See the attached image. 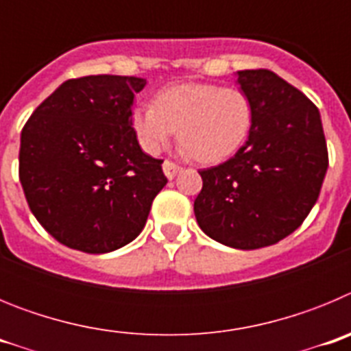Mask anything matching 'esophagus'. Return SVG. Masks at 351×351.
<instances>
[{
  "mask_svg": "<svg viewBox=\"0 0 351 351\" xmlns=\"http://www.w3.org/2000/svg\"><path fill=\"white\" fill-rule=\"evenodd\" d=\"M181 170H182V167H179L178 163H173V161H170V160L163 161V172H165V176L169 179L176 178V176H178Z\"/></svg>",
  "mask_w": 351,
  "mask_h": 351,
  "instance_id": "esophagus-1",
  "label": "esophagus"
}]
</instances>
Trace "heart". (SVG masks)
<instances>
[{
    "mask_svg": "<svg viewBox=\"0 0 351 351\" xmlns=\"http://www.w3.org/2000/svg\"><path fill=\"white\" fill-rule=\"evenodd\" d=\"M130 121L145 153H160L178 130L182 153L202 163H218L237 153L250 137L253 104L239 88L184 82L158 91L154 105H135Z\"/></svg>",
    "mask_w": 351,
    "mask_h": 351,
    "instance_id": "b5f03b06",
    "label": "heart"
}]
</instances>
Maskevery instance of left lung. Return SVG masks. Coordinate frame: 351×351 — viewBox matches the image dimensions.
Instances as JSON below:
<instances>
[{"label":"left lung","mask_w":351,"mask_h":351,"mask_svg":"<svg viewBox=\"0 0 351 351\" xmlns=\"http://www.w3.org/2000/svg\"><path fill=\"white\" fill-rule=\"evenodd\" d=\"M253 104L246 144L218 167L200 170L195 218L210 239L258 250L297 230L318 200L328 167L320 112L271 70L237 71Z\"/></svg>","instance_id":"1"}]
</instances>
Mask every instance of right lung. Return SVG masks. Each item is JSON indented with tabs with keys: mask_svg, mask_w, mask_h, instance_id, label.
Returning a JSON list of instances; mask_svg holds the SVG:
<instances>
[{
	"mask_svg": "<svg viewBox=\"0 0 351 351\" xmlns=\"http://www.w3.org/2000/svg\"><path fill=\"white\" fill-rule=\"evenodd\" d=\"M144 79L88 75L63 82L21 133L19 179L40 225L64 246L108 253L132 243L167 184L163 160L132 128Z\"/></svg>",
	"mask_w": 351,
	"mask_h": 351,
	"instance_id": "right-lung-1",
	"label": "right lung"
}]
</instances>
